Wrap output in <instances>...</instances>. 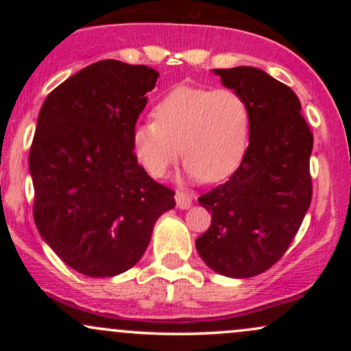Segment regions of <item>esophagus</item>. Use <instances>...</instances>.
<instances>
[{"instance_id": "34e87169", "label": "esophagus", "mask_w": 351, "mask_h": 351, "mask_svg": "<svg viewBox=\"0 0 351 351\" xmlns=\"http://www.w3.org/2000/svg\"><path fill=\"white\" fill-rule=\"evenodd\" d=\"M175 201H176V206H178L180 209H188L189 206H191V196H188L186 193H183V191H176Z\"/></svg>"}]
</instances>
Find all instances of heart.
<instances>
[{"label": "heart", "instance_id": "heart-1", "mask_svg": "<svg viewBox=\"0 0 351 351\" xmlns=\"http://www.w3.org/2000/svg\"><path fill=\"white\" fill-rule=\"evenodd\" d=\"M155 122L132 128V152L143 170L162 178L183 152L193 180L217 183L243 163L251 138V108L232 88L178 86L152 110ZM182 150H179V147Z\"/></svg>", "mask_w": 351, "mask_h": 351}]
</instances>
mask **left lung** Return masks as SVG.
Returning a JSON list of instances; mask_svg holds the SVG:
<instances>
[{
    "mask_svg": "<svg viewBox=\"0 0 351 351\" xmlns=\"http://www.w3.org/2000/svg\"><path fill=\"white\" fill-rule=\"evenodd\" d=\"M251 108V138L241 167L199 196L211 226L196 239L213 271L247 279L287 251L312 201L308 162L313 136L291 87L256 67L213 69Z\"/></svg>",
    "mask_w": 351,
    "mask_h": 351,
    "instance_id": "1",
    "label": "left lung"
}]
</instances>
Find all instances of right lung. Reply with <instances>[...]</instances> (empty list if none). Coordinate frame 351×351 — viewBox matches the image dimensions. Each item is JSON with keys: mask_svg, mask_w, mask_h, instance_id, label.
<instances>
[{"mask_svg": "<svg viewBox=\"0 0 351 351\" xmlns=\"http://www.w3.org/2000/svg\"><path fill=\"white\" fill-rule=\"evenodd\" d=\"M158 72L99 60L44 100L29 152L34 223L69 267L114 277L138 263L175 193L147 175L132 128Z\"/></svg>", "mask_w": 351, "mask_h": 351, "instance_id": "1", "label": "right lung"}]
</instances>
